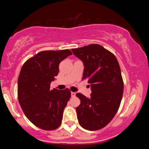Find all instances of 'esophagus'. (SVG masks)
<instances>
[{"instance_id":"esophagus-1","label":"esophagus","mask_w":149,"mask_h":149,"mask_svg":"<svg viewBox=\"0 0 149 149\" xmlns=\"http://www.w3.org/2000/svg\"><path fill=\"white\" fill-rule=\"evenodd\" d=\"M71 97H75L76 96V92H71Z\"/></svg>"}]
</instances>
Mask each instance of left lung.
Segmentation results:
<instances>
[{
	"instance_id": "obj_1",
	"label": "left lung",
	"mask_w": 149,
	"mask_h": 149,
	"mask_svg": "<svg viewBox=\"0 0 149 149\" xmlns=\"http://www.w3.org/2000/svg\"><path fill=\"white\" fill-rule=\"evenodd\" d=\"M71 50L83 61L82 80H88L92 90L90 98L76 94L80 100L76 107L78 123L85 130H98L111 122L120 105L124 83L118 61L112 52L98 44Z\"/></svg>"
}]
</instances>
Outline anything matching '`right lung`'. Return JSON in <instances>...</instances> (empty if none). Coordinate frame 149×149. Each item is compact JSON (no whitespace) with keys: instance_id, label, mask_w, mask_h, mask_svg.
Returning a JSON list of instances; mask_svg holds the SVG:
<instances>
[{"instance_id":"1","label":"right lung","mask_w":149,"mask_h":149,"mask_svg":"<svg viewBox=\"0 0 149 149\" xmlns=\"http://www.w3.org/2000/svg\"><path fill=\"white\" fill-rule=\"evenodd\" d=\"M72 54L69 49L42 51L22 66L18 78V100L24 113L36 127L54 130L60 126L71 91L50 89L59 64Z\"/></svg>"}]
</instances>
